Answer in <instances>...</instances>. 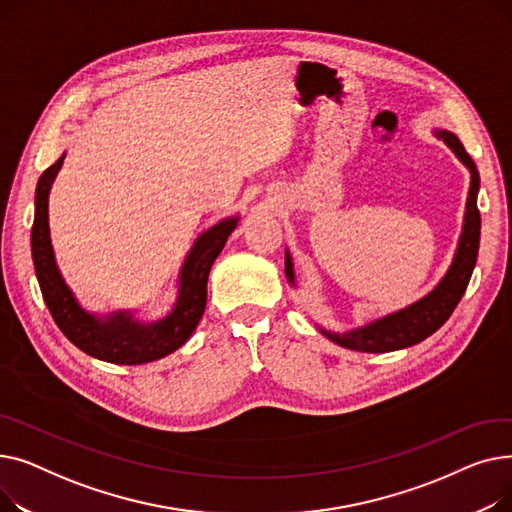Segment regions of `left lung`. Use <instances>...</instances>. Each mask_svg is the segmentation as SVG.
<instances>
[{
    "label": "left lung",
    "instance_id": "8db88e82",
    "mask_svg": "<svg viewBox=\"0 0 512 512\" xmlns=\"http://www.w3.org/2000/svg\"><path fill=\"white\" fill-rule=\"evenodd\" d=\"M436 137H440L452 151L459 157L463 164L471 172V186L467 197V211H465V224L463 234L459 240V249L454 253V261L450 265L448 274L442 278V282L423 297L421 301L400 309L392 315H386L378 321H371L369 326L351 330L346 334H330L324 332L332 342L351 348V351L359 353H390L398 351V348L413 346L427 336H432L436 330L444 326V321L452 315V311L463 299L467 290V284L471 280L473 267L477 261L479 251V232H481V218L477 209V191H479V174L473 164L471 155L465 151L463 143L456 139V134L448 130H436ZM286 278L294 284V272H292V259L286 251L284 261Z\"/></svg>",
    "mask_w": 512,
    "mask_h": 512
}]
</instances>
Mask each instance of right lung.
I'll return each mask as SVG.
<instances>
[{"instance_id":"obj_1","label":"right lung","mask_w":512,"mask_h":512,"mask_svg":"<svg viewBox=\"0 0 512 512\" xmlns=\"http://www.w3.org/2000/svg\"><path fill=\"white\" fill-rule=\"evenodd\" d=\"M64 164V155L49 166L35 193V222L31 230V247L35 274L41 286L43 301L62 334L78 346L80 351L118 365H143L166 357L191 338L207 303L209 270L226 245L230 232L236 228V218L215 224L199 236L188 253L180 272V294L174 311L153 324H139L130 313H114L99 319L80 309L64 284L56 259H53L49 224H47V197L53 178Z\"/></svg>"}]
</instances>
